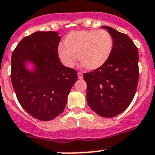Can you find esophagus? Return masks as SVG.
<instances>
[{
  "mask_svg": "<svg viewBox=\"0 0 155 155\" xmlns=\"http://www.w3.org/2000/svg\"><path fill=\"white\" fill-rule=\"evenodd\" d=\"M78 78L79 79H83V74H82V72H78Z\"/></svg>",
  "mask_w": 155,
  "mask_h": 155,
  "instance_id": "esophagus-1",
  "label": "esophagus"
}]
</instances>
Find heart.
<instances>
[{
  "label": "heart",
  "mask_w": 155,
  "mask_h": 155,
  "mask_svg": "<svg viewBox=\"0 0 155 155\" xmlns=\"http://www.w3.org/2000/svg\"><path fill=\"white\" fill-rule=\"evenodd\" d=\"M58 52L64 64L72 67L79 61L88 70L98 69L107 62L114 48V38L108 31L90 30L71 32Z\"/></svg>",
  "instance_id": "1"
}]
</instances>
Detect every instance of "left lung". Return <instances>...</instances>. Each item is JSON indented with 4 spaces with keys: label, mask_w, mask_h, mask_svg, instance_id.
<instances>
[{
    "label": "left lung",
    "mask_w": 155,
    "mask_h": 155,
    "mask_svg": "<svg viewBox=\"0 0 155 155\" xmlns=\"http://www.w3.org/2000/svg\"><path fill=\"white\" fill-rule=\"evenodd\" d=\"M114 38L111 55L98 69L84 74L87 101L103 117H113L125 110L133 99L139 81L138 49L127 35L103 26Z\"/></svg>",
    "instance_id": "obj_1"
}]
</instances>
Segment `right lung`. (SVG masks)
Returning a JSON list of instances; mask_svg holds the SVG:
<instances>
[{
	"label": "right lung",
	"instance_id": "obj_1",
	"mask_svg": "<svg viewBox=\"0 0 155 155\" xmlns=\"http://www.w3.org/2000/svg\"><path fill=\"white\" fill-rule=\"evenodd\" d=\"M55 31H38L19 41L12 54L11 80L18 101L31 116L51 120L61 114L71 88L77 81V71L60 61L61 37ZM26 61L36 66L33 73Z\"/></svg>",
	"mask_w": 155,
	"mask_h": 155
}]
</instances>
